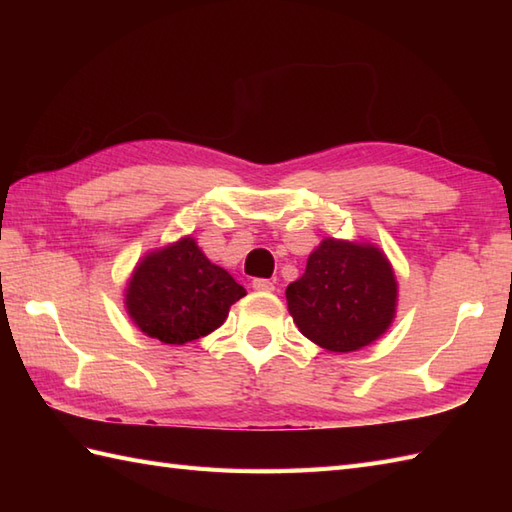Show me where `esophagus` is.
I'll list each match as a JSON object with an SVG mask.
<instances>
[{
	"mask_svg": "<svg viewBox=\"0 0 512 512\" xmlns=\"http://www.w3.org/2000/svg\"><path fill=\"white\" fill-rule=\"evenodd\" d=\"M253 288L259 292H273L275 284L270 279H253Z\"/></svg>",
	"mask_w": 512,
	"mask_h": 512,
	"instance_id": "obj_1",
	"label": "esophagus"
}]
</instances>
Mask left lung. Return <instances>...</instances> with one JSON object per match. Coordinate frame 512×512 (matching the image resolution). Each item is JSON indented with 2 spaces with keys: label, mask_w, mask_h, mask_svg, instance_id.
Wrapping results in <instances>:
<instances>
[{
  "label": "left lung",
  "mask_w": 512,
  "mask_h": 512,
  "mask_svg": "<svg viewBox=\"0 0 512 512\" xmlns=\"http://www.w3.org/2000/svg\"><path fill=\"white\" fill-rule=\"evenodd\" d=\"M396 292L394 270L378 248L323 239L286 299L303 336L330 352H354L389 328Z\"/></svg>",
  "instance_id": "1"
}]
</instances>
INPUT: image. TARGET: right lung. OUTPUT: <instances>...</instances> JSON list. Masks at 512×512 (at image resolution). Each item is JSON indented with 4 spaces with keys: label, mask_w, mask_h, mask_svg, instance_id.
<instances>
[{
    "label": "right lung",
    "mask_w": 512,
    "mask_h": 512,
    "mask_svg": "<svg viewBox=\"0 0 512 512\" xmlns=\"http://www.w3.org/2000/svg\"><path fill=\"white\" fill-rule=\"evenodd\" d=\"M246 290L211 264L191 237L143 259L127 288V312L154 339L182 345L217 330Z\"/></svg>",
    "instance_id": "add662e5"
}]
</instances>
